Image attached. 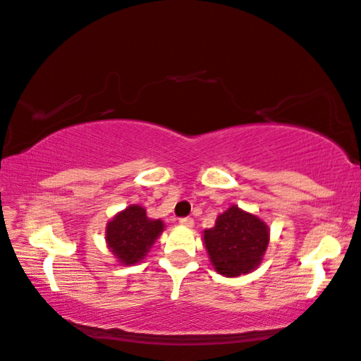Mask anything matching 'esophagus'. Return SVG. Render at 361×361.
<instances>
[{
    "label": "esophagus",
    "instance_id": "obj_1",
    "mask_svg": "<svg viewBox=\"0 0 361 361\" xmlns=\"http://www.w3.org/2000/svg\"><path fill=\"white\" fill-rule=\"evenodd\" d=\"M180 224L183 225V227H192V225H195V220H192L191 217H181Z\"/></svg>",
    "mask_w": 361,
    "mask_h": 361
}]
</instances>
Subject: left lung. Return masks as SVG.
Here are the masks:
<instances>
[{"instance_id": "8db88e82", "label": "left lung", "mask_w": 361, "mask_h": 361, "mask_svg": "<svg viewBox=\"0 0 361 361\" xmlns=\"http://www.w3.org/2000/svg\"><path fill=\"white\" fill-rule=\"evenodd\" d=\"M204 245L215 271L238 277L261 264L269 245V227L257 215L232 206L219 215L212 228L204 230Z\"/></svg>"}]
</instances>
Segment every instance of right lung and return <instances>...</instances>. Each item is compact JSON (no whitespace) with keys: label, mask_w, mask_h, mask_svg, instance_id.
Returning a JSON list of instances; mask_svg holds the SVG:
<instances>
[{"label":"right lung","mask_w":361,"mask_h":361,"mask_svg":"<svg viewBox=\"0 0 361 361\" xmlns=\"http://www.w3.org/2000/svg\"><path fill=\"white\" fill-rule=\"evenodd\" d=\"M162 232V220L149 219L146 209L133 204L106 224L105 240L116 259L121 264L131 266L144 259Z\"/></svg>","instance_id":"1"}]
</instances>
